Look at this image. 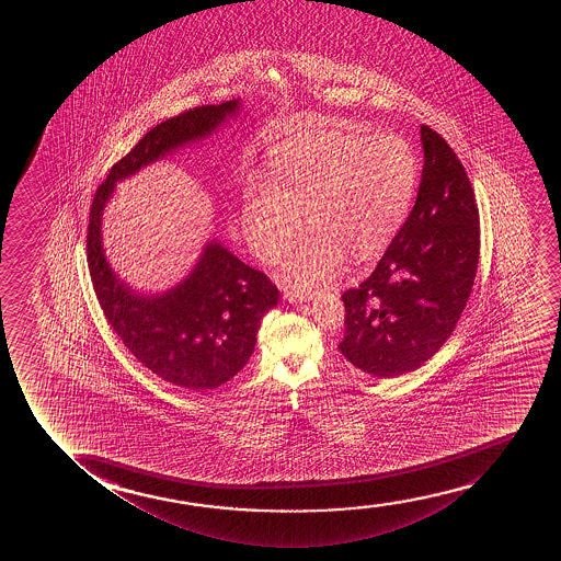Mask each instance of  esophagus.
<instances>
[{"label": "esophagus", "mask_w": 561, "mask_h": 561, "mask_svg": "<svg viewBox=\"0 0 561 561\" xmlns=\"http://www.w3.org/2000/svg\"><path fill=\"white\" fill-rule=\"evenodd\" d=\"M285 299L289 302H307V300L312 299V293L308 295V293L285 291Z\"/></svg>", "instance_id": "34e87169"}]
</instances>
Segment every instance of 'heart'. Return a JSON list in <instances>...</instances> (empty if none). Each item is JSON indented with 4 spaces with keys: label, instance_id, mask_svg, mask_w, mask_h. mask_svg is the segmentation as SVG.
Wrapping results in <instances>:
<instances>
[{
    "label": "heart",
    "instance_id": "1",
    "mask_svg": "<svg viewBox=\"0 0 561 561\" xmlns=\"http://www.w3.org/2000/svg\"><path fill=\"white\" fill-rule=\"evenodd\" d=\"M270 181L251 176L243 187V230L254 253L274 262L300 231L284 277L308 291L337 274L341 264L383 253L407 218L417 162L407 139L391 131L305 130L268 154Z\"/></svg>",
    "mask_w": 561,
    "mask_h": 561
}]
</instances>
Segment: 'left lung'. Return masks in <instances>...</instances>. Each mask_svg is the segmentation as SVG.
I'll return each mask as SVG.
<instances>
[{
  "mask_svg": "<svg viewBox=\"0 0 561 561\" xmlns=\"http://www.w3.org/2000/svg\"><path fill=\"white\" fill-rule=\"evenodd\" d=\"M414 208L368 279L343 293L339 351L356 368L397 377L430 360L453 335L476 282L481 228L468 172L445 138L422 126Z\"/></svg>",
  "mask_w": 561,
  "mask_h": 561,
  "instance_id": "obj_1",
  "label": "left lung"
}]
</instances>
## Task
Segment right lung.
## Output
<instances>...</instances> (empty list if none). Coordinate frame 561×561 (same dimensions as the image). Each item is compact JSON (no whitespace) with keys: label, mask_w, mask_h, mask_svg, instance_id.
Returning <instances> with one entry per match:
<instances>
[{"label":"right lung","mask_w":561,"mask_h":561,"mask_svg":"<svg viewBox=\"0 0 561 561\" xmlns=\"http://www.w3.org/2000/svg\"><path fill=\"white\" fill-rule=\"evenodd\" d=\"M236 111L238 101H226L187 108L157 124L111 167L107 180L93 193L88 216L85 259L108 325L146 368L187 391L216 389L245 366L262 318L277 305L276 284L210 241L184 284L154 297L134 295L105 261L101 213L115 182L190 139L205 138Z\"/></svg>","instance_id":"obj_1"}]
</instances>
